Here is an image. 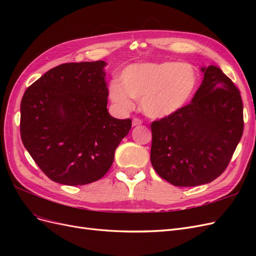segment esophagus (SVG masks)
I'll list each match as a JSON object with an SVG mask.
<instances>
[{"label": "esophagus", "mask_w": 256, "mask_h": 256, "mask_svg": "<svg viewBox=\"0 0 256 256\" xmlns=\"http://www.w3.org/2000/svg\"><path fill=\"white\" fill-rule=\"evenodd\" d=\"M142 120H138V118H134L132 120V126L134 127H136V126H140V125H142Z\"/></svg>", "instance_id": "1"}]
</instances>
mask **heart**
<instances>
[{"label":"heart","mask_w":256,"mask_h":256,"mask_svg":"<svg viewBox=\"0 0 256 256\" xmlns=\"http://www.w3.org/2000/svg\"><path fill=\"white\" fill-rule=\"evenodd\" d=\"M198 83V72L190 63L143 62L124 69L120 83L111 82L109 98L122 112L132 109L134 99H141L142 111L161 120L182 110L194 96Z\"/></svg>","instance_id":"heart-1"}]
</instances>
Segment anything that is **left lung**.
<instances>
[{
  "label": "left lung",
  "mask_w": 256,
  "mask_h": 256,
  "mask_svg": "<svg viewBox=\"0 0 256 256\" xmlns=\"http://www.w3.org/2000/svg\"><path fill=\"white\" fill-rule=\"evenodd\" d=\"M200 72L204 78L191 102L150 127L152 164L160 177L178 187L219 177L244 132V106L235 84L214 65Z\"/></svg>",
  "instance_id": "1"
}]
</instances>
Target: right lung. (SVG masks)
Returning a JSON list of instances; mask_svg holds the SVG:
<instances>
[{"instance_id": "obj_1", "label": "right lung", "mask_w": 256, "mask_h": 256, "mask_svg": "<svg viewBox=\"0 0 256 256\" xmlns=\"http://www.w3.org/2000/svg\"><path fill=\"white\" fill-rule=\"evenodd\" d=\"M104 60L50 69L21 100L23 145L51 180L82 186L100 180L113 164L131 120L108 112Z\"/></svg>"}]
</instances>
